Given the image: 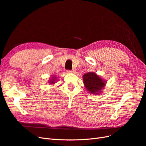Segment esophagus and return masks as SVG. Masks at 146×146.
Masks as SVG:
<instances>
[{"label": "esophagus", "instance_id": "esophagus-1", "mask_svg": "<svg viewBox=\"0 0 146 146\" xmlns=\"http://www.w3.org/2000/svg\"><path fill=\"white\" fill-rule=\"evenodd\" d=\"M76 69H73L72 70H68V72H71V73H75L76 72Z\"/></svg>", "mask_w": 146, "mask_h": 146}]
</instances>
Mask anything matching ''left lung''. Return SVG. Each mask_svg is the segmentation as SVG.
<instances>
[{
  "label": "left lung",
  "mask_w": 146,
  "mask_h": 146,
  "mask_svg": "<svg viewBox=\"0 0 146 146\" xmlns=\"http://www.w3.org/2000/svg\"><path fill=\"white\" fill-rule=\"evenodd\" d=\"M83 80L85 87L89 93L99 95L106 85L107 81L95 72H88L83 76Z\"/></svg>",
  "instance_id": "obj_1"
}]
</instances>
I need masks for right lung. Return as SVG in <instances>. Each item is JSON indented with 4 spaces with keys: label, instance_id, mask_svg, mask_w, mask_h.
Wrapping results in <instances>:
<instances>
[{
    "label": "right lung",
    "instance_id": "right-lung-1",
    "mask_svg": "<svg viewBox=\"0 0 146 146\" xmlns=\"http://www.w3.org/2000/svg\"><path fill=\"white\" fill-rule=\"evenodd\" d=\"M56 77L54 76H52L50 80H48V83H49L50 85H54V84H55L56 82Z\"/></svg>",
    "mask_w": 146,
    "mask_h": 146
}]
</instances>
